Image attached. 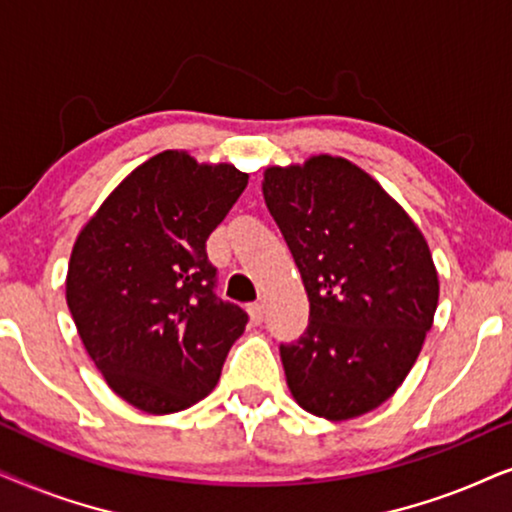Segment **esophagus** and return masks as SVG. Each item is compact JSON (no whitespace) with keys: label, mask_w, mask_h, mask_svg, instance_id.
I'll return each instance as SVG.
<instances>
[{"label":"esophagus","mask_w":512,"mask_h":512,"mask_svg":"<svg viewBox=\"0 0 512 512\" xmlns=\"http://www.w3.org/2000/svg\"><path fill=\"white\" fill-rule=\"evenodd\" d=\"M248 313H250V320H252V323L260 325L262 320H264V304H262V302L250 304V306H248Z\"/></svg>","instance_id":"1"}]
</instances>
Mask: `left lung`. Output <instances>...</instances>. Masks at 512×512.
<instances>
[{
	"label": "left lung",
	"instance_id": "8db88e82",
	"mask_svg": "<svg viewBox=\"0 0 512 512\" xmlns=\"http://www.w3.org/2000/svg\"><path fill=\"white\" fill-rule=\"evenodd\" d=\"M262 192L309 297V327L281 346L292 398L327 421L363 417L398 391L433 325L440 281L426 238L344 156L269 166Z\"/></svg>",
	"mask_w": 512,
	"mask_h": 512
}]
</instances>
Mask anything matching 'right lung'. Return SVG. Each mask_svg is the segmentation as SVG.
<instances>
[{
    "mask_svg": "<svg viewBox=\"0 0 512 512\" xmlns=\"http://www.w3.org/2000/svg\"><path fill=\"white\" fill-rule=\"evenodd\" d=\"M248 185L231 163L166 149L131 170L88 217L65 297L107 386L147 414H173L217 386L248 316L215 297L206 241Z\"/></svg>",
    "mask_w": 512,
    "mask_h": 512,
    "instance_id": "obj_1",
    "label": "right lung"
}]
</instances>
